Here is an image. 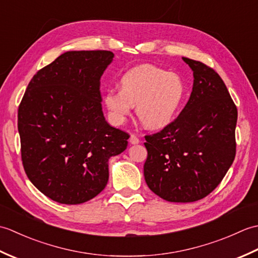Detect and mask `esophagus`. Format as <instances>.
<instances>
[{
    "mask_svg": "<svg viewBox=\"0 0 258 258\" xmlns=\"http://www.w3.org/2000/svg\"><path fill=\"white\" fill-rule=\"evenodd\" d=\"M130 143L133 144V145L139 144L140 143V140H139L138 136L134 135V134H131V136H130Z\"/></svg>",
    "mask_w": 258,
    "mask_h": 258,
    "instance_id": "1",
    "label": "esophagus"
}]
</instances>
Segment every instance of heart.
Returning <instances> with one entry per match:
<instances>
[{
	"mask_svg": "<svg viewBox=\"0 0 258 258\" xmlns=\"http://www.w3.org/2000/svg\"><path fill=\"white\" fill-rule=\"evenodd\" d=\"M119 89H109L103 94L115 125L123 124L136 106V115L145 127L162 130L177 116L185 97L182 78L153 65L128 70L119 80Z\"/></svg>",
	"mask_w": 258,
	"mask_h": 258,
	"instance_id": "b5f03b06",
	"label": "heart"
}]
</instances>
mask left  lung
<instances>
[{
	"label": "left lung",
	"mask_w": 258,
	"mask_h": 258,
	"mask_svg": "<svg viewBox=\"0 0 258 258\" xmlns=\"http://www.w3.org/2000/svg\"><path fill=\"white\" fill-rule=\"evenodd\" d=\"M193 71L189 100L161 132L145 136L144 177L161 199L189 203L216 188L234 162L237 108L221 76L199 61L182 57Z\"/></svg>",
	"instance_id": "obj_1"
}]
</instances>
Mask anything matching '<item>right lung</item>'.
I'll use <instances>...</instances> for the list:
<instances>
[{
	"instance_id": "obj_1",
	"label": "right lung",
	"mask_w": 258,
	"mask_h": 258,
	"mask_svg": "<svg viewBox=\"0 0 258 258\" xmlns=\"http://www.w3.org/2000/svg\"><path fill=\"white\" fill-rule=\"evenodd\" d=\"M109 51H68L33 76L18 114L22 161L32 184L61 204L94 199L108 180V160L128 134L108 125L100 80Z\"/></svg>"
}]
</instances>
